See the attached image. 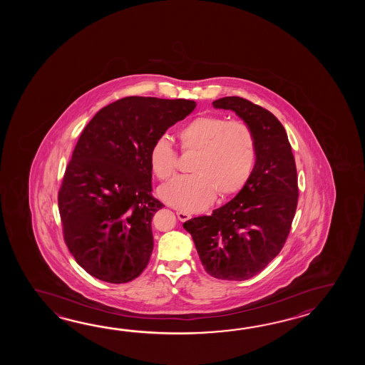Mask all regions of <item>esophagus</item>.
Segmentation results:
<instances>
[{
    "label": "esophagus",
    "instance_id": "esophagus-1",
    "mask_svg": "<svg viewBox=\"0 0 365 365\" xmlns=\"http://www.w3.org/2000/svg\"><path fill=\"white\" fill-rule=\"evenodd\" d=\"M178 217H179L180 222H186L192 217V215L189 212H185V211H178Z\"/></svg>",
    "mask_w": 365,
    "mask_h": 365
}]
</instances>
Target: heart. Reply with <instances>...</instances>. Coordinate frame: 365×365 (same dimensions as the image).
<instances>
[{"label": "heart", "mask_w": 365, "mask_h": 365, "mask_svg": "<svg viewBox=\"0 0 365 365\" xmlns=\"http://www.w3.org/2000/svg\"><path fill=\"white\" fill-rule=\"evenodd\" d=\"M184 151L197 153L192 176H180L159 189V198L172 207L197 212L210 206L217 190L227 197L247 185L257 160L256 137L242 121H227L217 115L190 120L179 130ZM150 170L159 180L176 170V153L165 138L155 140L148 151Z\"/></svg>", "instance_id": "heart-1"}]
</instances>
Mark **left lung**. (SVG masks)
I'll list each match as a JSON object with an SVG mask.
<instances>
[{
	"label": "left lung",
	"mask_w": 365,
	"mask_h": 365,
	"mask_svg": "<svg viewBox=\"0 0 365 365\" xmlns=\"http://www.w3.org/2000/svg\"><path fill=\"white\" fill-rule=\"evenodd\" d=\"M214 108L233 110L256 137L257 160L247 185L210 217L186 220L205 270L223 280H245L279 255L297 206V173L279 120L252 101L225 96Z\"/></svg>",
	"instance_id": "1"
}]
</instances>
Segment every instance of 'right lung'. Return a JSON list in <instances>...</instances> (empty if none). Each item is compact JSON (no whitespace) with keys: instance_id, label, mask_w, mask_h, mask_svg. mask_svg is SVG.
<instances>
[{"instance_id":"obj_1","label":"right lung","mask_w":365,"mask_h":365,"mask_svg":"<svg viewBox=\"0 0 365 365\" xmlns=\"http://www.w3.org/2000/svg\"><path fill=\"white\" fill-rule=\"evenodd\" d=\"M195 101L128 96L101 108L73 151L58 210L77 264L98 279L126 283L148 266L151 220L163 203L151 195L148 151L195 108Z\"/></svg>"}]
</instances>
